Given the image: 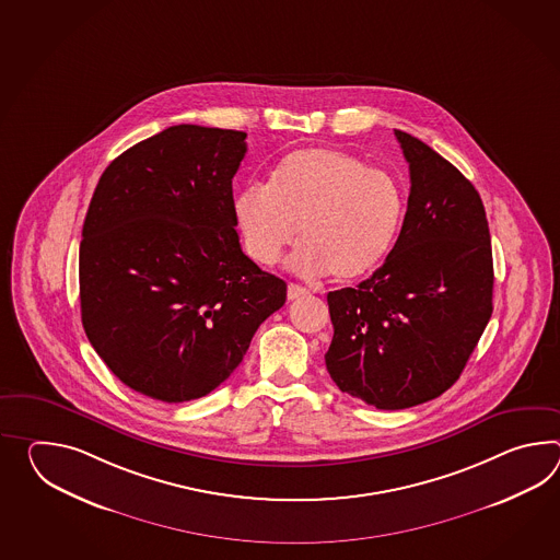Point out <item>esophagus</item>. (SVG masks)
Instances as JSON below:
<instances>
[{"mask_svg":"<svg viewBox=\"0 0 560 560\" xmlns=\"http://www.w3.org/2000/svg\"><path fill=\"white\" fill-rule=\"evenodd\" d=\"M310 291L305 289V287L298 285V283H289V287H287V298L291 299H299L303 298V295H307Z\"/></svg>","mask_w":560,"mask_h":560,"instance_id":"34e87169","label":"esophagus"}]
</instances>
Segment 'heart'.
<instances>
[{"label": "heart", "mask_w": 560, "mask_h": 560, "mask_svg": "<svg viewBox=\"0 0 560 560\" xmlns=\"http://www.w3.org/2000/svg\"><path fill=\"white\" fill-rule=\"evenodd\" d=\"M404 214L406 195L394 174L324 147L289 152L267 187L250 185L235 197L236 224L253 261L273 265L298 241L299 229L305 245L291 267L343 283L386 261Z\"/></svg>", "instance_id": "1"}]
</instances>
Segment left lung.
<instances>
[{
	"mask_svg": "<svg viewBox=\"0 0 560 560\" xmlns=\"http://www.w3.org/2000/svg\"><path fill=\"white\" fill-rule=\"evenodd\" d=\"M410 164L408 211L386 262L327 293L334 339L325 365L341 392L404 410L454 386L492 315V247L472 183L396 130Z\"/></svg>",
	"mask_w": 560,
	"mask_h": 560,
	"instance_id": "8db88e82",
	"label": "left lung"
}]
</instances>
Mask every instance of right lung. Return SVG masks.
<instances>
[{
  "label": "right lung",
  "mask_w": 560,
  "mask_h": 560,
  "mask_svg": "<svg viewBox=\"0 0 560 560\" xmlns=\"http://www.w3.org/2000/svg\"><path fill=\"white\" fill-rule=\"evenodd\" d=\"M238 130L178 125L114 159L88 207L80 307L92 348L138 394L202 398L235 372L287 283L236 235Z\"/></svg>",
  "instance_id": "add662e5"
}]
</instances>
